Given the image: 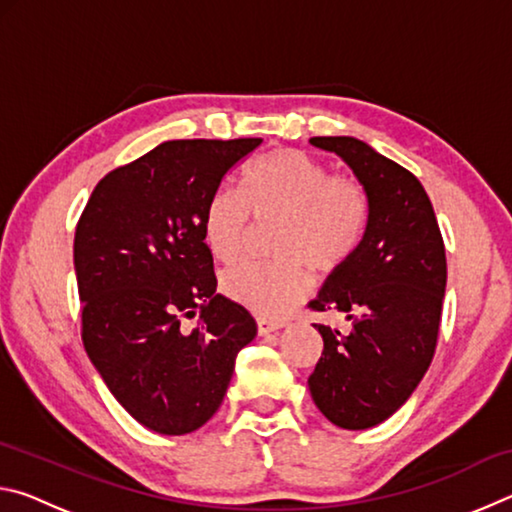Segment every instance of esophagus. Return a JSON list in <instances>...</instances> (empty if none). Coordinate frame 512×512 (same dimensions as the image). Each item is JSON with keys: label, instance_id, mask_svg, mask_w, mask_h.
Returning <instances> with one entry per match:
<instances>
[{"label": "esophagus", "instance_id": "esophagus-1", "mask_svg": "<svg viewBox=\"0 0 512 512\" xmlns=\"http://www.w3.org/2000/svg\"><path fill=\"white\" fill-rule=\"evenodd\" d=\"M284 323H277V320H266V318H257V334L259 336H268L282 329Z\"/></svg>", "mask_w": 512, "mask_h": 512}]
</instances>
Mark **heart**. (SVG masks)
Wrapping results in <instances>:
<instances>
[{"label": "heart", "instance_id": "1", "mask_svg": "<svg viewBox=\"0 0 512 512\" xmlns=\"http://www.w3.org/2000/svg\"><path fill=\"white\" fill-rule=\"evenodd\" d=\"M250 216L280 219L277 262L228 268L221 289L257 316H284L311 287L309 266L339 271L359 253L370 225V196L354 176H332L325 162L277 149L250 162L235 189H216L205 205L203 237L212 255L232 262L244 248Z\"/></svg>", "mask_w": 512, "mask_h": 512}]
</instances>
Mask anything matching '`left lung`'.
Instances as JSON below:
<instances>
[{
    "label": "left lung",
    "mask_w": 512,
    "mask_h": 512,
    "mask_svg": "<svg viewBox=\"0 0 512 512\" xmlns=\"http://www.w3.org/2000/svg\"><path fill=\"white\" fill-rule=\"evenodd\" d=\"M336 153L370 196L359 253L332 271L309 302L343 314L348 329L314 325L323 354L309 391L325 418L359 431L384 422L409 400L436 352L447 259L436 214L420 180L354 137H311Z\"/></svg>",
    "instance_id": "obj_1"
}]
</instances>
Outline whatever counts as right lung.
I'll list each match as a JSON object with an SVG mask.
<instances>
[{
  "label": "right lung",
  "instance_id": "obj_1",
  "mask_svg": "<svg viewBox=\"0 0 512 512\" xmlns=\"http://www.w3.org/2000/svg\"><path fill=\"white\" fill-rule=\"evenodd\" d=\"M259 144L162 142L101 178L76 225L85 352L117 402L155 433L203 427L257 334L255 318L216 293L203 214L225 173Z\"/></svg>",
  "mask_w": 512,
  "mask_h": 512
}]
</instances>
